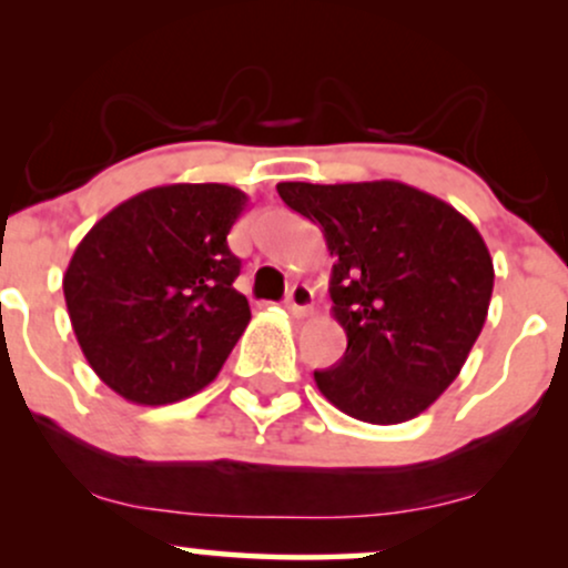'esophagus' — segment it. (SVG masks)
Listing matches in <instances>:
<instances>
[{
  "instance_id": "obj_1",
  "label": "esophagus",
  "mask_w": 568,
  "mask_h": 568,
  "mask_svg": "<svg viewBox=\"0 0 568 568\" xmlns=\"http://www.w3.org/2000/svg\"><path fill=\"white\" fill-rule=\"evenodd\" d=\"M312 288L310 285H304V283H296V285H291V291H288V296H285V304H288V310L293 312V315H306V312L312 310Z\"/></svg>"
}]
</instances>
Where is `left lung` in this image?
I'll return each instance as SVG.
<instances>
[{
	"mask_svg": "<svg viewBox=\"0 0 568 568\" xmlns=\"http://www.w3.org/2000/svg\"><path fill=\"white\" fill-rule=\"evenodd\" d=\"M336 258L334 317L347 352L317 389L368 425H400L459 376L494 291L491 253L456 207L400 181L277 184Z\"/></svg>",
	"mask_w": 568,
	"mask_h": 568,
	"instance_id": "8db88e82",
	"label": "left lung"
}]
</instances>
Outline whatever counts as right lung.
I'll list each match as a JSON object with an SVG mask.
<instances>
[{"label": "right lung", "mask_w": 568, "mask_h": 568, "mask_svg": "<svg viewBox=\"0 0 568 568\" xmlns=\"http://www.w3.org/2000/svg\"><path fill=\"white\" fill-rule=\"evenodd\" d=\"M245 205L226 184L154 186L77 245L63 275L71 328L116 395L165 406L216 379L251 321L226 245Z\"/></svg>", "instance_id": "1"}]
</instances>
